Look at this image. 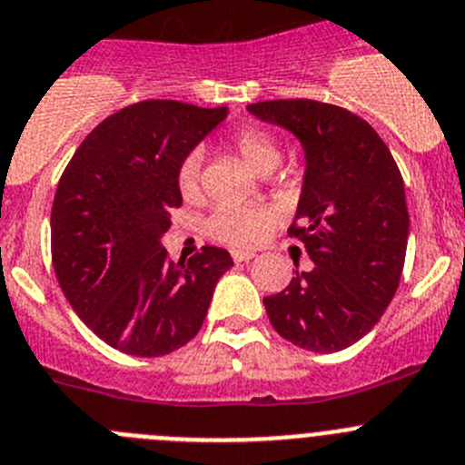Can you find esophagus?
I'll return each instance as SVG.
<instances>
[{"label": "esophagus", "mask_w": 465, "mask_h": 465, "mask_svg": "<svg viewBox=\"0 0 465 465\" xmlns=\"http://www.w3.org/2000/svg\"><path fill=\"white\" fill-rule=\"evenodd\" d=\"M232 257H233V262H250V259H254L257 254L250 252V250H233Z\"/></svg>", "instance_id": "esophagus-1"}]
</instances>
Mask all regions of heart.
Listing matches in <instances>:
<instances>
[{
  "instance_id": "b5f03b06",
  "label": "heart",
  "mask_w": 465,
  "mask_h": 465,
  "mask_svg": "<svg viewBox=\"0 0 465 465\" xmlns=\"http://www.w3.org/2000/svg\"><path fill=\"white\" fill-rule=\"evenodd\" d=\"M232 148L242 162L257 173L266 175L278 166V141L266 129L241 127L233 132ZM178 190L185 202H194L202 194V154L190 153L178 166ZM275 227V213L266 206H220L206 223V233L233 248H252L271 236Z\"/></svg>"
}]
</instances>
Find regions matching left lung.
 Instances as JSON below:
<instances>
[{"label":"left lung","mask_w":465,"mask_h":465,"mask_svg":"<svg viewBox=\"0 0 465 465\" xmlns=\"http://www.w3.org/2000/svg\"><path fill=\"white\" fill-rule=\"evenodd\" d=\"M248 111L294 134L305 157L290 236L315 269L296 271L263 299L271 324L311 352L345 350L378 324L399 290L410 229L399 166L366 120L333 104L278 99Z\"/></svg>","instance_id":"8db88e82"}]
</instances>
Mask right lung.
<instances>
[{
  "mask_svg": "<svg viewBox=\"0 0 465 465\" xmlns=\"http://www.w3.org/2000/svg\"><path fill=\"white\" fill-rule=\"evenodd\" d=\"M227 106L132 104L92 129L60 178L50 213L53 266L66 301L104 342L162 357L199 333L232 254L203 245L187 263L162 248L183 203L178 166Z\"/></svg>",
  "mask_w": 465,
  "mask_h": 465,
  "instance_id": "add662e5",
  "label": "right lung"
}]
</instances>
